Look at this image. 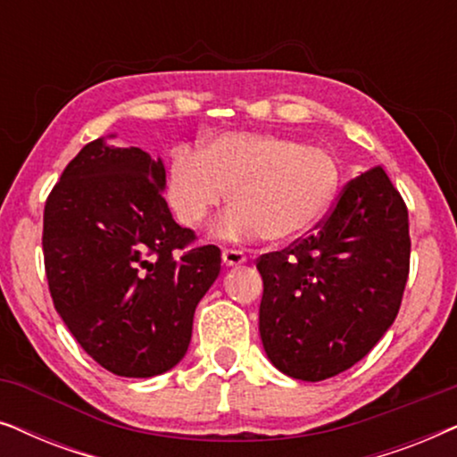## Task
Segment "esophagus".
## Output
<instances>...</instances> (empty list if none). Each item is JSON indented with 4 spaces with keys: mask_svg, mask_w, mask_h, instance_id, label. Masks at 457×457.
<instances>
[{
    "mask_svg": "<svg viewBox=\"0 0 457 457\" xmlns=\"http://www.w3.org/2000/svg\"><path fill=\"white\" fill-rule=\"evenodd\" d=\"M245 260V253L241 249H224L222 252V262L227 266H241Z\"/></svg>",
    "mask_w": 457,
    "mask_h": 457,
    "instance_id": "34e87169",
    "label": "esophagus"
}]
</instances>
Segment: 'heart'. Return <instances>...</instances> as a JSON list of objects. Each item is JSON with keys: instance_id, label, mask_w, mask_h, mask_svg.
Here are the masks:
<instances>
[{"instance_id": "heart-1", "label": "heart", "mask_w": 457, "mask_h": 457, "mask_svg": "<svg viewBox=\"0 0 457 457\" xmlns=\"http://www.w3.org/2000/svg\"><path fill=\"white\" fill-rule=\"evenodd\" d=\"M341 187V166L328 149L274 135L230 133L202 154L172 155L168 199L179 220L199 228L230 199L216 222L228 241L302 239L322 220Z\"/></svg>"}]
</instances>
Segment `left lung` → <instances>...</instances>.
I'll use <instances>...</instances> for the list:
<instances>
[{"label":"left lung","mask_w":457,"mask_h":457,"mask_svg":"<svg viewBox=\"0 0 457 457\" xmlns=\"http://www.w3.org/2000/svg\"><path fill=\"white\" fill-rule=\"evenodd\" d=\"M410 245L403 197L374 166L343 187L314 233L260 255V337L272 364L316 383L364 358L402 305Z\"/></svg>","instance_id":"obj_1"}]
</instances>
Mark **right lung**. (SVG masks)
Instances as JSON below:
<instances>
[{"mask_svg":"<svg viewBox=\"0 0 457 457\" xmlns=\"http://www.w3.org/2000/svg\"><path fill=\"white\" fill-rule=\"evenodd\" d=\"M166 170L139 147L91 141L43 212L54 308L79 345L118 377L147 378L187 353L193 314L220 274V249L174 222Z\"/></svg>","mask_w":457,"mask_h":457,"instance_id":"1","label":"right lung"}]
</instances>
